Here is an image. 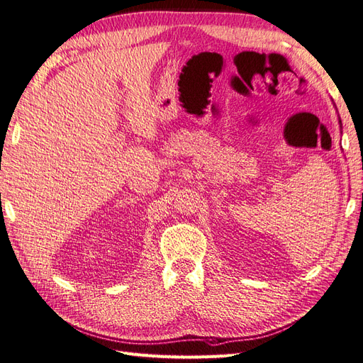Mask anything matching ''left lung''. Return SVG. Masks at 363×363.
Returning a JSON list of instances; mask_svg holds the SVG:
<instances>
[{"label":"left lung","mask_w":363,"mask_h":363,"mask_svg":"<svg viewBox=\"0 0 363 363\" xmlns=\"http://www.w3.org/2000/svg\"><path fill=\"white\" fill-rule=\"evenodd\" d=\"M339 125H340V128H342V123H340V118H339Z\"/></svg>","instance_id":"1"}]
</instances>
